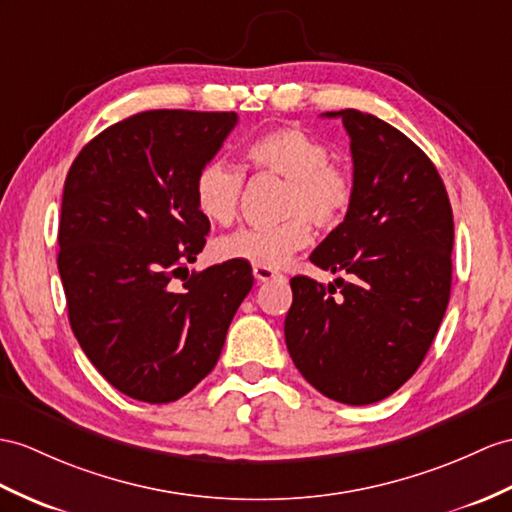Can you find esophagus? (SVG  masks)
I'll return each mask as SVG.
<instances>
[{
    "instance_id": "obj_1",
    "label": "esophagus",
    "mask_w": 512,
    "mask_h": 512,
    "mask_svg": "<svg viewBox=\"0 0 512 512\" xmlns=\"http://www.w3.org/2000/svg\"><path fill=\"white\" fill-rule=\"evenodd\" d=\"M254 278H256L258 282H267V280L278 278V273L273 271V269H265V267H254Z\"/></svg>"
}]
</instances>
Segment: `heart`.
<instances>
[{
	"instance_id": "heart-1",
	"label": "heart",
	"mask_w": 512,
	"mask_h": 512,
	"mask_svg": "<svg viewBox=\"0 0 512 512\" xmlns=\"http://www.w3.org/2000/svg\"><path fill=\"white\" fill-rule=\"evenodd\" d=\"M245 156L254 169L286 180V219L269 228H241L221 236L215 243L221 260L278 269L313 239L308 221L323 230L339 226L354 202L352 176L330 162V145L313 132L295 126L269 130L247 145ZM241 193L243 173L230 162L215 158L197 171L195 206L210 223H230L239 213Z\"/></svg>"
}]
</instances>
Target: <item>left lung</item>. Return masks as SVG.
Wrapping results in <instances>:
<instances>
[{"label": "left lung", "mask_w": 512, "mask_h": 512, "mask_svg": "<svg viewBox=\"0 0 512 512\" xmlns=\"http://www.w3.org/2000/svg\"><path fill=\"white\" fill-rule=\"evenodd\" d=\"M341 117L354 160V202L310 263L345 271L328 286L291 278L284 339L299 373L334 402L365 406L419 369L452 289L454 217L432 160L389 123Z\"/></svg>", "instance_id": "left-lung-1"}]
</instances>
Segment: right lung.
Returning a JSON list of instances; mask_svg holds the SVG:
<instances>
[{"instance_id": "right-lung-1", "label": "right lung", "mask_w": 512, "mask_h": 512, "mask_svg": "<svg viewBox=\"0 0 512 512\" xmlns=\"http://www.w3.org/2000/svg\"><path fill=\"white\" fill-rule=\"evenodd\" d=\"M236 121V112L145 110L97 134L67 173L58 271L71 330L95 369L139 402H176L202 382L252 291L241 260L186 269L210 230L195 176Z\"/></svg>"}]
</instances>
